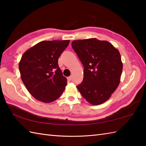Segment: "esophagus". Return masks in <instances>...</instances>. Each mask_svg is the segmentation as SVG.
I'll return each instance as SVG.
<instances>
[{
  "label": "esophagus",
  "mask_w": 146,
  "mask_h": 146,
  "mask_svg": "<svg viewBox=\"0 0 146 146\" xmlns=\"http://www.w3.org/2000/svg\"><path fill=\"white\" fill-rule=\"evenodd\" d=\"M72 78H73V77L72 76H69V77H68V81H71V80H72Z\"/></svg>",
  "instance_id": "esophagus-1"
}]
</instances>
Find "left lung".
I'll list each match as a JSON object with an SVG mask.
<instances>
[{"mask_svg": "<svg viewBox=\"0 0 146 146\" xmlns=\"http://www.w3.org/2000/svg\"><path fill=\"white\" fill-rule=\"evenodd\" d=\"M71 46L84 67L83 82L76 86L78 91L90 104L104 103L120 82L123 64L119 50L96 38L75 40Z\"/></svg>", "mask_w": 146, "mask_h": 146, "instance_id": "8db88e82", "label": "left lung"}]
</instances>
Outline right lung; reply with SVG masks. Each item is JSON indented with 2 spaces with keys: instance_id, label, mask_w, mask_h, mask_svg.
Listing matches in <instances>:
<instances>
[{
  "instance_id": "right-lung-1",
  "label": "right lung",
  "mask_w": 146,
  "mask_h": 146,
  "mask_svg": "<svg viewBox=\"0 0 146 146\" xmlns=\"http://www.w3.org/2000/svg\"><path fill=\"white\" fill-rule=\"evenodd\" d=\"M70 40L44 41L24 52L19 63L21 78L34 98L51 103L60 97L67 79L58 66L61 54Z\"/></svg>"
}]
</instances>
